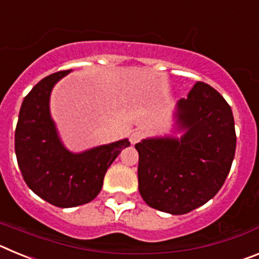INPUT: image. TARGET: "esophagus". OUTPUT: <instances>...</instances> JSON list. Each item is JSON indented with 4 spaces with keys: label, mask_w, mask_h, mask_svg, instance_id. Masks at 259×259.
Listing matches in <instances>:
<instances>
[{
    "label": "esophagus",
    "mask_w": 259,
    "mask_h": 259,
    "mask_svg": "<svg viewBox=\"0 0 259 259\" xmlns=\"http://www.w3.org/2000/svg\"><path fill=\"white\" fill-rule=\"evenodd\" d=\"M144 137V134L141 131H139V130H136V131H134L131 134V136H130V141H131V144H137L139 141L141 140Z\"/></svg>",
    "instance_id": "1"
}]
</instances>
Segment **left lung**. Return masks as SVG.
I'll list each match as a JSON object with an SVG mask.
<instances>
[{"label":"left lung","mask_w":259,"mask_h":259,"mask_svg":"<svg viewBox=\"0 0 259 259\" xmlns=\"http://www.w3.org/2000/svg\"><path fill=\"white\" fill-rule=\"evenodd\" d=\"M180 139L154 137L136 144L139 191L150 207L187 214L222 188L231 170L236 132L232 110L209 84L197 81L176 105Z\"/></svg>","instance_id":"8db88e82"}]
</instances>
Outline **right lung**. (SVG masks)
Here are the masks:
<instances>
[{"mask_svg": "<svg viewBox=\"0 0 259 259\" xmlns=\"http://www.w3.org/2000/svg\"><path fill=\"white\" fill-rule=\"evenodd\" d=\"M70 72L40 80L23 100L15 128V154L23 179L38 197L58 207H75L96 198L110 164L128 139L71 153L62 144L49 110L54 84Z\"/></svg>", "mask_w": 259, "mask_h": 259, "instance_id": "right-lung-1", "label": "right lung"}]
</instances>
